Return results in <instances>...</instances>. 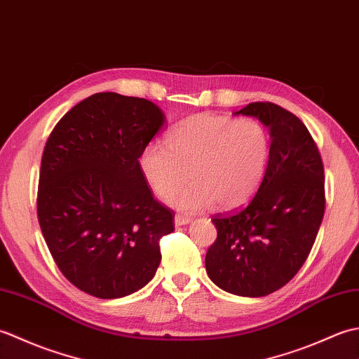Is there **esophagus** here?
<instances>
[{
	"label": "esophagus",
	"mask_w": 359,
	"mask_h": 359,
	"mask_svg": "<svg viewBox=\"0 0 359 359\" xmlns=\"http://www.w3.org/2000/svg\"><path fill=\"white\" fill-rule=\"evenodd\" d=\"M189 222H191V219H189V217H185V216H180V215H177V216L174 217V225H175V226L188 225Z\"/></svg>",
	"instance_id": "esophagus-1"
}]
</instances>
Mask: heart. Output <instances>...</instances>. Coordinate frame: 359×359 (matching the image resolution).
<instances>
[{
    "label": "heart",
    "instance_id": "1",
    "mask_svg": "<svg viewBox=\"0 0 359 359\" xmlns=\"http://www.w3.org/2000/svg\"><path fill=\"white\" fill-rule=\"evenodd\" d=\"M269 156L270 139L259 121L197 114L180 121L165 144L143 147L137 166L157 196L172 191L187 168L188 184L166 197L174 208L197 212L216 205L231 211L256 193Z\"/></svg>",
    "mask_w": 359,
    "mask_h": 359
}]
</instances>
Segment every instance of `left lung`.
I'll return each mask as SVG.
<instances>
[{"label":"left lung","mask_w":359,"mask_h":359,"mask_svg":"<svg viewBox=\"0 0 359 359\" xmlns=\"http://www.w3.org/2000/svg\"><path fill=\"white\" fill-rule=\"evenodd\" d=\"M234 116L269 128V163L247 207L212 219L217 239L205 266L225 292L261 297L293 279L313 247L325 210L324 166L309 129L292 112L257 102Z\"/></svg>","instance_id":"1"}]
</instances>
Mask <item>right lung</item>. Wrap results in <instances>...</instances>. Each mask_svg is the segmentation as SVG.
<instances>
[{"mask_svg":"<svg viewBox=\"0 0 359 359\" xmlns=\"http://www.w3.org/2000/svg\"><path fill=\"white\" fill-rule=\"evenodd\" d=\"M165 114L147 98L98 93L75 104L46 142L36 211L66 279L100 299L139 292L158 269V239L174 231L137 166Z\"/></svg>","mask_w":359,"mask_h":359,"instance_id":"right-lung-1","label":"right lung"}]
</instances>
